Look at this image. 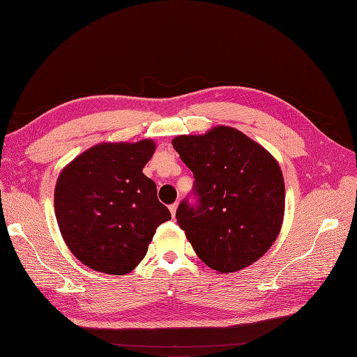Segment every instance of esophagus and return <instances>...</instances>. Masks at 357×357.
I'll list each match as a JSON object with an SVG mask.
<instances>
[{
	"label": "esophagus",
	"mask_w": 357,
	"mask_h": 357,
	"mask_svg": "<svg viewBox=\"0 0 357 357\" xmlns=\"http://www.w3.org/2000/svg\"><path fill=\"white\" fill-rule=\"evenodd\" d=\"M176 210H178V202L172 204L171 207H169V211H171V214H172V217H174V218H175V215H176Z\"/></svg>",
	"instance_id": "1"
}]
</instances>
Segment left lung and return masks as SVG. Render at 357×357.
I'll return each instance as SVG.
<instances>
[{
    "label": "left lung",
    "instance_id": "1",
    "mask_svg": "<svg viewBox=\"0 0 357 357\" xmlns=\"http://www.w3.org/2000/svg\"><path fill=\"white\" fill-rule=\"evenodd\" d=\"M195 178L198 205L182 201L179 227L198 257L218 273L245 269L279 236L285 214V182L268 150L229 126L172 140Z\"/></svg>",
    "mask_w": 357,
    "mask_h": 357
}]
</instances>
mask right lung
Instances as JSON below:
<instances>
[{
    "label": "right lung",
    "instance_id": "1",
    "mask_svg": "<svg viewBox=\"0 0 357 357\" xmlns=\"http://www.w3.org/2000/svg\"><path fill=\"white\" fill-rule=\"evenodd\" d=\"M156 143L104 142L69 162L54 186V214L72 255L101 273L126 275L171 213L143 174Z\"/></svg>",
    "mask_w": 357,
    "mask_h": 357
}]
</instances>
